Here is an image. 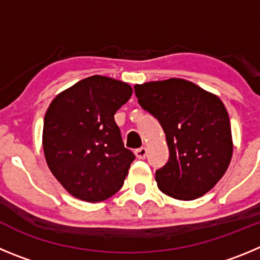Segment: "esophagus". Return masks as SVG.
Wrapping results in <instances>:
<instances>
[{"instance_id": "34e87169", "label": "esophagus", "mask_w": 260, "mask_h": 260, "mask_svg": "<svg viewBox=\"0 0 260 260\" xmlns=\"http://www.w3.org/2000/svg\"><path fill=\"white\" fill-rule=\"evenodd\" d=\"M134 153H135V156H137L138 158H144L147 156V148H144V147H141V148L135 150Z\"/></svg>"}]
</instances>
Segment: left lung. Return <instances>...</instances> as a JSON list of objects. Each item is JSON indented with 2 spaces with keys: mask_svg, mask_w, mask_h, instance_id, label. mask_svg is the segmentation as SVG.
<instances>
[{
  "mask_svg": "<svg viewBox=\"0 0 260 260\" xmlns=\"http://www.w3.org/2000/svg\"><path fill=\"white\" fill-rule=\"evenodd\" d=\"M134 89L167 138L169 161L156 171L158 189L180 201L210 191L233 155L231 121L221 100L180 78L135 84Z\"/></svg>",
  "mask_w": 260,
  "mask_h": 260,
  "instance_id": "left-lung-1",
  "label": "left lung"
}]
</instances>
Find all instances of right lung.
Returning a JSON list of instances; mask_svg holds the SVG:
<instances>
[{
    "label": "right lung",
    "instance_id": "right-lung-1",
    "mask_svg": "<svg viewBox=\"0 0 260 260\" xmlns=\"http://www.w3.org/2000/svg\"><path fill=\"white\" fill-rule=\"evenodd\" d=\"M132 93L125 82L92 75L50 103L43 128L45 160L75 198L102 202L122 187L135 156L123 146L114 114Z\"/></svg>",
    "mask_w": 260,
    "mask_h": 260
}]
</instances>
